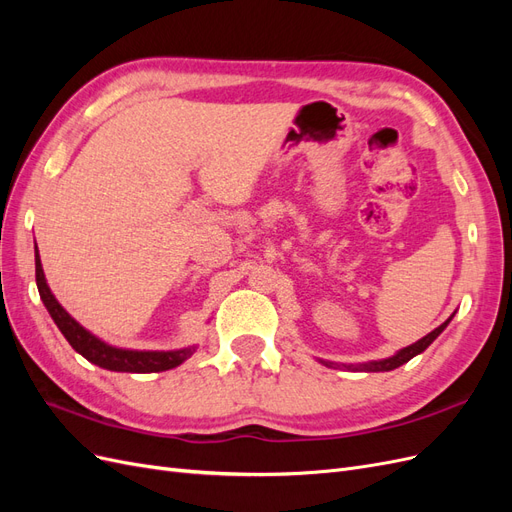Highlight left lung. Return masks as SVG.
Segmentation results:
<instances>
[{"instance_id":"left-lung-1","label":"left lung","mask_w":512,"mask_h":512,"mask_svg":"<svg viewBox=\"0 0 512 512\" xmlns=\"http://www.w3.org/2000/svg\"><path fill=\"white\" fill-rule=\"evenodd\" d=\"M453 316H455V314H453ZM453 316L448 318L446 322H442L438 329H433L431 333H427L423 339H418V342L410 344L408 348H401L397 354L389 356V359L369 361V363H359V365H339V363H331V361H320V363H324L327 367H346V369H350V371H391V369H397L399 365H404V363H408L410 359H414L416 354H421L423 350H427L429 344L433 342V339H436V337L448 327V322L453 320Z\"/></svg>"}]
</instances>
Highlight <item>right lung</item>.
Listing matches in <instances>:
<instances>
[{"mask_svg": "<svg viewBox=\"0 0 512 512\" xmlns=\"http://www.w3.org/2000/svg\"><path fill=\"white\" fill-rule=\"evenodd\" d=\"M36 284L40 299L44 307L49 309L51 318L55 320L57 329L64 333L68 344L83 354L89 363H94L108 371H128V374H153V371H166L181 365L185 359L196 352L194 346L181 348V350H126V348H115L111 344L102 342L96 335H91L85 327H81L64 307L59 305L55 294L51 292L49 284H46V277L42 271V262L36 245Z\"/></svg>", "mask_w": 512, "mask_h": 512, "instance_id": "obj_1", "label": "right lung"}]
</instances>
